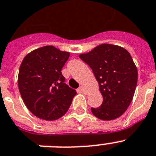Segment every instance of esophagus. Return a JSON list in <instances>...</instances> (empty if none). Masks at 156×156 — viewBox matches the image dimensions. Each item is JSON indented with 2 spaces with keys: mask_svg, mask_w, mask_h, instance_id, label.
<instances>
[{
  "mask_svg": "<svg viewBox=\"0 0 156 156\" xmlns=\"http://www.w3.org/2000/svg\"><path fill=\"white\" fill-rule=\"evenodd\" d=\"M80 90L81 92H85V91H86V88H85L83 86H80Z\"/></svg>",
  "mask_w": 156,
  "mask_h": 156,
  "instance_id": "esophagus-1",
  "label": "esophagus"
}]
</instances>
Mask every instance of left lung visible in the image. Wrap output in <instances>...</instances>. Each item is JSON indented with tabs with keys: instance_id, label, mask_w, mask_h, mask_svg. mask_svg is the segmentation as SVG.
<instances>
[{
	"instance_id": "left-lung-1",
	"label": "left lung",
	"mask_w": 156,
	"mask_h": 156,
	"mask_svg": "<svg viewBox=\"0 0 156 156\" xmlns=\"http://www.w3.org/2000/svg\"><path fill=\"white\" fill-rule=\"evenodd\" d=\"M79 57L92 69L103 98L99 107L91 108L92 114L103 121L122 116L137 83V69L129 53L119 46L101 44Z\"/></svg>"
}]
</instances>
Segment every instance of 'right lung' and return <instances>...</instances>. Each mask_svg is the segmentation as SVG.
Listing matches in <instances>:
<instances>
[{
	"label": "right lung",
	"instance_id": "obj_1",
	"mask_svg": "<svg viewBox=\"0 0 156 156\" xmlns=\"http://www.w3.org/2000/svg\"><path fill=\"white\" fill-rule=\"evenodd\" d=\"M69 58V52L53 46L38 48L23 60L18 86L24 104L37 118L54 121L69 110L74 89L65 83L62 69Z\"/></svg>",
	"mask_w": 156,
	"mask_h": 156
}]
</instances>
